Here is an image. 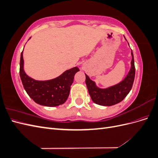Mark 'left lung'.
Wrapping results in <instances>:
<instances>
[{"mask_svg":"<svg viewBox=\"0 0 158 158\" xmlns=\"http://www.w3.org/2000/svg\"><path fill=\"white\" fill-rule=\"evenodd\" d=\"M131 69L127 77L121 82L107 89H100L95 85V82L91 80L85 74L86 84L89 94L92 101L96 104L104 106H111L125 99L132 89L135 76V60L132 51L131 52Z\"/></svg>","mask_w":158,"mask_h":158,"instance_id":"obj_1","label":"left lung"}]
</instances>
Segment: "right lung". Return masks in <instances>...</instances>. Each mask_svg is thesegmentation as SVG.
<instances>
[{"label": "right lung", "mask_w": 158, "mask_h": 158, "mask_svg": "<svg viewBox=\"0 0 158 158\" xmlns=\"http://www.w3.org/2000/svg\"><path fill=\"white\" fill-rule=\"evenodd\" d=\"M80 70L74 67L65 71L59 77L50 80L37 81L29 77L23 70V51L20 62V76L28 95L35 103L47 107H55L67 99L75 74Z\"/></svg>", "instance_id": "obj_1"}]
</instances>
